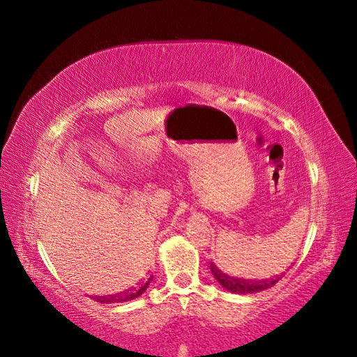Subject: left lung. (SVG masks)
<instances>
[{
	"mask_svg": "<svg viewBox=\"0 0 357 357\" xmlns=\"http://www.w3.org/2000/svg\"><path fill=\"white\" fill-rule=\"evenodd\" d=\"M210 270L211 275L216 279V282L221 285L222 288H225L227 291L234 293V294H248V293H259L267 290V288L275 285L279 278L276 279H244V278H238V276H231L230 273L224 271L219 265L210 262Z\"/></svg>",
	"mask_w": 357,
	"mask_h": 357,
	"instance_id": "left-lung-1",
	"label": "left lung"
}]
</instances>
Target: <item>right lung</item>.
I'll return each mask as SVG.
<instances>
[{
	"mask_svg": "<svg viewBox=\"0 0 357 357\" xmlns=\"http://www.w3.org/2000/svg\"><path fill=\"white\" fill-rule=\"evenodd\" d=\"M151 279H153V278H149V279L146 280V282H144L141 287L135 288V290L128 291V293H126V294L112 296V298H96V301L102 302V304H109V302H128V301H133V299H136V298H139V296L147 290V287L150 285Z\"/></svg>",
	"mask_w": 357,
	"mask_h": 357,
	"instance_id": "obj_1",
	"label": "right lung"
}]
</instances>
